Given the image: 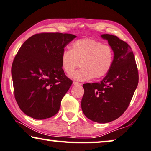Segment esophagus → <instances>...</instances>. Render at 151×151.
Returning <instances> with one entry per match:
<instances>
[{
	"label": "esophagus",
	"mask_w": 151,
	"mask_h": 151,
	"mask_svg": "<svg viewBox=\"0 0 151 151\" xmlns=\"http://www.w3.org/2000/svg\"><path fill=\"white\" fill-rule=\"evenodd\" d=\"M73 85H76V86H81L82 85V84L81 83H79L78 82H76V81H74V82H73Z\"/></svg>",
	"instance_id": "esophagus-1"
}]
</instances>
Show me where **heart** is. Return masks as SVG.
<instances>
[{
	"mask_svg": "<svg viewBox=\"0 0 151 151\" xmlns=\"http://www.w3.org/2000/svg\"><path fill=\"white\" fill-rule=\"evenodd\" d=\"M114 60V52L110 45L90 38L74 41L70 50H64L60 58L61 67L67 74H70L80 63L81 68L69 77L80 82L106 76L112 69Z\"/></svg>",
	"mask_w": 151,
	"mask_h": 151,
	"instance_id": "b5f03b06",
	"label": "heart"
}]
</instances>
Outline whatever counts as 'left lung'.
I'll return each mask as SVG.
<instances>
[{
  "mask_svg": "<svg viewBox=\"0 0 151 151\" xmlns=\"http://www.w3.org/2000/svg\"><path fill=\"white\" fill-rule=\"evenodd\" d=\"M114 52L112 69L100 82L83 84L81 107L94 122L106 123L117 119L128 108L138 84V71L131 47L116 36L101 35Z\"/></svg>",
  "mask_w": 151,
  "mask_h": 151,
  "instance_id": "1",
  "label": "left lung"
}]
</instances>
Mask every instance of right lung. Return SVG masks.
Wrapping results in <instances>:
<instances>
[{
  "mask_svg": "<svg viewBox=\"0 0 151 151\" xmlns=\"http://www.w3.org/2000/svg\"><path fill=\"white\" fill-rule=\"evenodd\" d=\"M72 34L43 32L28 38L12 67L14 95L20 110L37 120L53 116L72 80L61 67V54L76 38Z\"/></svg>",
  "mask_w": 151,
  "mask_h": 151,
  "instance_id": "obj_1",
  "label": "right lung"
}]
</instances>
